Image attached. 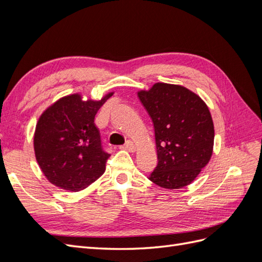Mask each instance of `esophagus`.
<instances>
[{
	"label": "esophagus",
	"instance_id": "34e87169",
	"mask_svg": "<svg viewBox=\"0 0 262 262\" xmlns=\"http://www.w3.org/2000/svg\"><path fill=\"white\" fill-rule=\"evenodd\" d=\"M122 148L129 150V152H134V150H136V144H134L132 141H126Z\"/></svg>",
	"mask_w": 262,
	"mask_h": 262
}]
</instances>
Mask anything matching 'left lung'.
I'll return each instance as SVG.
<instances>
[{
  "label": "left lung",
  "instance_id": "8db88e82",
  "mask_svg": "<svg viewBox=\"0 0 262 262\" xmlns=\"http://www.w3.org/2000/svg\"><path fill=\"white\" fill-rule=\"evenodd\" d=\"M138 96L155 132L158 163L148 179L166 189L191 184L213 150L214 126L208 106L180 85L156 83Z\"/></svg>",
  "mask_w": 262,
  "mask_h": 262
}]
</instances>
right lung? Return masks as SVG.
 <instances>
[{
    "instance_id": "add662e5",
    "label": "right lung",
    "mask_w": 262,
    "mask_h": 262,
    "mask_svg": "<svg viewBox=\"0 0 262 262\" xmlns=\"http://www.w3.org/2000/svg\"><path fill=\"white\" fill-rule=\"evenodd\" d=\"M113 96L83 101L78 94L63 97L39 118L34 147L36 160L52 185L80 191L99 178L110 154L102 148L94 123L99 108Z\"/></svg>"
}]
</instances>
